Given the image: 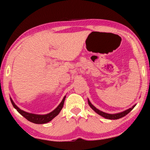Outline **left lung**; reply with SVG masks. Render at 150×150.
Wrapping results in <instances>:
<instances>
[{
	"mask_svg": "<svg viewBox=\"0 0 150 150\" xmlns=\"http://www.w3.org/2000/svg\"><path fill=\"white\" fill-rule=\"evenodd\" d=\"M88 104H89L90 107H91L92 109H93L94 111L96 112V113H98V115H101L102 117H104V118L108 119V120H117V119L122 118V117H123L126 116L127 114H128L129 112H130L131 110H132L133 108H134V106H136V104H135V105L133 106L132 108H130L129 109H127V110H124V111H123V112H119V113L108 114V113H106V112H102V111H101V110H98V108H96L95 106H94L93 104H92L91 102H90L89 100H88Z\"/></svg>",
	"mask_w": 150,
	"mask_h": 150,
	"instance_id": "8db88e82",
	"label": "left lung"
}]
</instances>
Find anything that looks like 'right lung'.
Segmentation results:
<instances>
[{
    "label": "right lung",
    "mask_w": 150,
    "mask_h": 150,
    "mask_svg": "<svg viewBox=\"0 0 150 150\" xmlns=\"http://www.w3.org/2000/svg\"><path fill=\"white\" fill-rule=\"evenodd\" d=\"M65 97H66V96H64V98H63L62 101H61V103L59 104V105L57 106L54 110H52V111L50 112V113H48L46 115H36V114L29 113V112L24 111V110L20 109V108L16 105L15 103H14L11 98H10V100H11V104L13 107L17 110V111L19 112L20 114H21L24 117H25L26 120H28L30 122L34 123V124H46V123L50 122L52 119H54L57 115H58L63 106V104H64Z\"/></svg>",
    "instance_id": "add662e5"
}]
</instances>
